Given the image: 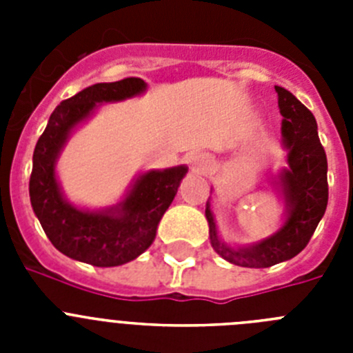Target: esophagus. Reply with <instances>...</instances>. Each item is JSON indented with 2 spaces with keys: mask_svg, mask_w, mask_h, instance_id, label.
<instances>
[{
  "mask_svg": "<svg viewBox=\"0 0 353 353\" xmlns=\"http://www.w3.org/2000/svg\"><path fill=\"white\" fill-rule=\"evenodd\" d=\"M189 164H191L196 171H199V173H207L212 166L210 159L205 154H192L191 157H189Z\"/></svg>",
  "mask_w": 353,
  "mask_h": 353,
  "instance_id": "obj_1",
  "label": "esophagus"
}]
</instances>
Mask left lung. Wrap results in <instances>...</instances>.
<instances>
[{"mask_svg":"<svg viewBox=\"0 0 353 353\" xmlns=\"http://www.w3.org/2000/svg\"><path fill=\"white\" fill-rule=\"evenodd\" d=\"M277 105L283 114V145L288 148V170L281 173V187L286 201V223L277 233L252 248L232 249L217 236L214 214L207 203L210 240L217 254L240 267L265 269L297 256L313 236L325 214L329 201L327 155L313 113L288 90L276 86Z\"/></svg>","mask_w":353,"mask_h":353,"instance_id":"8db88e82","label":"left lung"}]
</instances>
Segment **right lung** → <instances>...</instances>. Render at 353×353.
Masks as SVG:
<instances>
[{"mask_svg":"<svg viewBox=\"0 0 353 353\" xmlns=\"http://www.w3.org/2000/svg\"><path fill=\"white\" fill-rule=\"evenodd\" d=\"M145 88V81L139 77L88 86L60 102L37 141L30 176L31 207L51 244L65 256L95 267H117L138 258L154 242L159 221L185 176V166L148 171L139 176L118 207L105 212L79 210L61 196L54 162L68 132L97 104L123 101Z\"/></svg>","mask_w":353,"mask_h":353,"instance_id":"1","label":"right lung"}]
</instances>
